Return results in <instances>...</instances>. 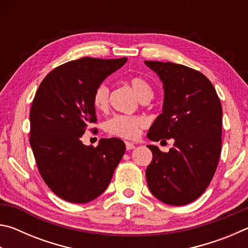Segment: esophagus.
<instances>
[{
    "instance_id": "34e87169",
    "label": "esophagus",
    "mask_w": 248,
    "mask_h": 248,
    "mask_svg": "<svg viewBox=\"0 0 248 248\" xmlns=\"http://www.w3.org/2000/svg\"><path fill=\"white\" fill-rule=\"evenodd\" d=\"M125 149H127V151L133 150L136 149V145H134V143H132V142H125Z\"/></svg>"
}]
</instances>
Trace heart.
Instances as JSON below:
<instances>
[{"mask_svg":"<svg viewBox=\"0 0 248 248\" xmlns=\"http://www.w3.org/2000/svg\"><path fill=\"white\" fill-rule=\"evenodd\" d=\"M129 84L141 102H149L153 97V87L146 78L132 77L129 78ZM93 105L99 111L107 110L109 105V89L106 84H100L95 89ZM145 119L139 116L118 115L107 121L106 131L111 136L123 139H136L139 136L140 130L145 127Z\"/></svg>","mask_w":248,"mask_h":248,"instance_id":"heart-1","label":"heart"}]
</instances>
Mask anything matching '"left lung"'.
I'll return each instance as SVG.
<instances>
[{
    "label": "left lung",
    "mask_w": 248,
    "mask_h": 248,
    "mask_svg": "<svg viewBox=\"0 0 248 248\" xmlns=\"http://www.w3.org/2000/svg\"><path fill=\"white\" fill-rule=\"evenodd\" d=\"M164 87L163 112L150 140L174 139L163 153L148 145L153 158L145 171L149 189L162 202L184 205L203 194L216 173L222 143V106L211 82L199 71L171 62L144 61Z\"/></svg>",
    "instance_id": "8db88e82"
}]
</instances>
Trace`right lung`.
Listing matches in <instances>:
<instances>
[{
    "mask_svg": "<svg viewBox=\"0 0 248 248\" xmlns=\"http://www.w3.org/2000/svg\"><path fill=\"white\" fill-rule=\"evenodd\" d=\"M127 58H81L53 69L40 83L29 114L31 142L41 177L58 197L86 203L106 190L125 145L117 138L85 145L81 137L97 121L93 94Z\"/></svg>",
    "mask_w": 248,
    "mask_h": 248,
    "instance_id": "right-lung-1",
    "label": "right lung"
}]
</instances>
